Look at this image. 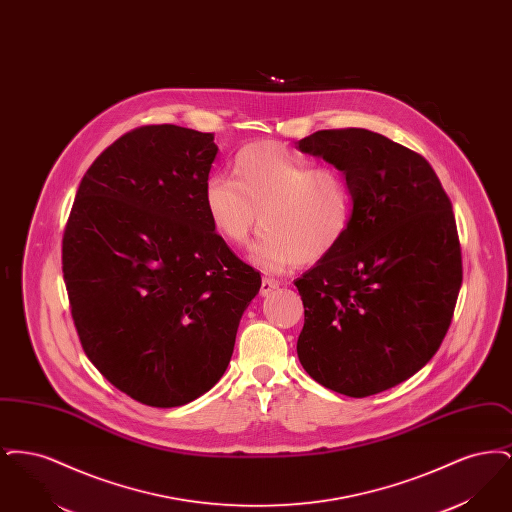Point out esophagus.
<instances>
[{"instance_id": "obj_1", "label": "esophagus", "mask_w": 512, "mask_h": 512, "mask_svg": "<svg viewBox=\"0 0 512 512\" xmlns=\"http://www.w3.org/2000/svg\"><path fill=\"white\" fill-rule=\"evenodd\" d=\"M278 282L276 280H272V278H263V282H261V295L263 297H268L270 293L274 292V290H278Z\"/></svg>"}]
</instances>
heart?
<instances>
[{"instance_id":"1","label":"heart","mask_w":512,"mask_h":512,"mask_svg":"<svg viewBox=\"0 0 512 512\" xmlns=\"http://www.w3.org/2000/svg\"><path fill=\"white\" fill-rule=\"evenodd\" d=\"M236 180L213 174L205 182V211L226 244L244 249L261 228L253 263L284 272L326 259L347 236L353 190L345 172L297 157L278 144L242 147L234 157Z\"/></svg>"}]
</instances>
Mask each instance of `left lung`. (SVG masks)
<instances>
[{
	"label": "left lung",
	"mask_w": 512,
	"mask_h": 512,
	"mask_svg": "<svg viewBox=\"0 0 512 512\" xmlns=\"http://www.w3.org/2000/svg\"><path fill=\"white\" fill-rule=\"evenodd\" d=\"M297 147L353 190L347 236L295 280L297 357L328 390H390L436 355L453 318L463 259L451 201L422 155L365 128L318 130Z\"/></svg>",
	"instance_id": "8db88e82"
}]
</instances>
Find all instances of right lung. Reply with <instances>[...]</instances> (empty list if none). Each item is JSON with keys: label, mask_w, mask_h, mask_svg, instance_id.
<instances>
[{"label": "right lung", "mask_w": 512, "mask_h": 512, "mask_svg": "<svg viewBox=\"0 0 512 512\" xmlns=\"http://www.w3.org/2000/svg\"><path fill=\"white\" fill-rule=\"evenodd\" d=\"M215 136L149 124L86 171L63 234V278L84 353L122 393L180 407L230 363L261 274L205 211Z\"/></svg>", "instance_id": "add662e5"}]
</instances>
